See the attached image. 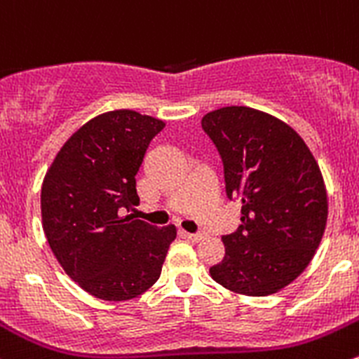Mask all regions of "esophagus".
Returning <instances> with one entry per match:
<instances>
[{"label": "esophagus", "instance_id": "esophagus-1", "mask_svg": "<svg viewBox=\"0 0 359 359\" xmlns=\"http://www.w3.org/2000/svg\"><path fill=\"white\" fill-rule=\"evenodd\" d=\"M183 236L187 237V239L194 241V243H198V241L204 239V233L202 232H195V233H188V232H183Z\"/></svg>", "mask_w": 359, "mask_h": 359}]
</instances>
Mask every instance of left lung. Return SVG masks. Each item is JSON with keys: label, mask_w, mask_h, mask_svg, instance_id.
I'll return each mask as SVG.
<instances>
[{"label": "left lung", "mask_w": 359, "mask_h": 359, "mask_svg": "<svg viewBox=\"0 0 359 359\" xmlns=\"http://www.w3.org/2000/svg\"><path fill=\"white\" fill-rule=\"evenodd\" d=\"M201 123L222 157L226 197L243 202L211 278L241 295H272L299 278L321 243L328 198L318 162L292 127L258 109L226 106Z\"/></svg>", "instance_id": "8db88e82"}]
</instances>
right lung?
<instances>
[{"mask_svg": "<svg viewBox=\"0 0 359 359\" xmlns=\"http://www.w3.org/2000/svg\"><path fill=\"white\" fill-rule=\"evenodd\" d=\"M165 123L133 109L102 113L60 148L41 187V219L60 267L87 293L136 299L161 278L172 225L127 215L140 204L136 175Z\"/></svg>", "mask_w": 359, "mask_h": 359, "instance_id": "1", "label": "right lung"}]
</instances>
